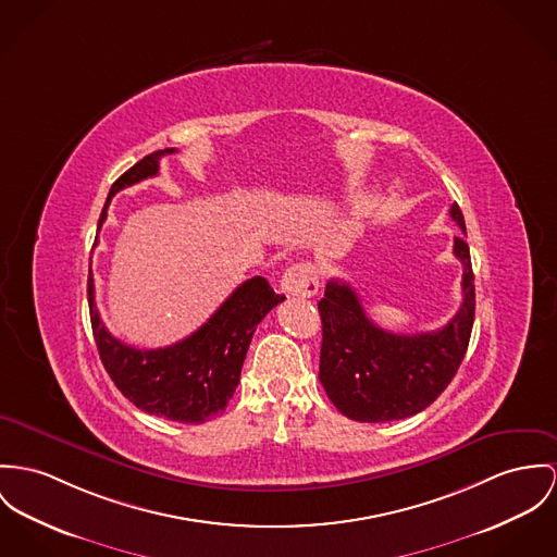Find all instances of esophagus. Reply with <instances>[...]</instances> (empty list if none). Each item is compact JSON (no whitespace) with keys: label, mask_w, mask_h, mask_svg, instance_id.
<instances>
[{"label":"esophagus","mask_w":557,"mask_h":557,"mask_svg":"<svg viewBox=\"0 0 557 557\" xmlns=\"http://www.w3.org/2000/svg\"><path fill=\"white\" fill-rule=\"evenodd\" d=\"M282 290L293 297H313L320 286V273L313 262H297L282 275Z\"/></svg>","instance_id":"1"}]
</instances>
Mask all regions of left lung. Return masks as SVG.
I'll return each instance as SVG.
<instances>
[{
	"label": "left lung",
	"instance_id": "obj_1",
	"mask_svg": "<svg viewBox=\"0 0 557 557\" xmlns=\"http://www.w3.org/2000/svg\"><path fill=\"white\" fill-rule=\"evenodd\" d=\"M467 235L458 203L449 210ZM454 255L462 260V305L438 331L396 335L375 326L358 295L342 280H331L318 302L322 318L320 382L331 403L356 422H394L432 405L458 373L471 342L474 277L471 252L454 237Z\"/></svg>",
	"mask_w": 557,
	"mask_h": 557
}]
</instances>
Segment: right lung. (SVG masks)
Instances as JSON below:
<instances>
[{
	"instance_id": "add662e5",
	"label": "right lung",
	"mask_w": 557,
	"mask_h": 557,
	"mask_svg": "<svg viewBox=\"0 0 557 557\" xmlns=\"http://www.w3.org/2000/svg\"><path fill=\"white\" fill-rule=\"evenodd\" d=\"M175 148L157 150L135 163L110 188L99 226L108 215L112 197L146 177L159 173V161ZM88 307L92 337L99 358L137 409L180 424H203L220 416L239 384L246 351L258 322L286 297L275 295L264 277L244 282L224 300L214 315L190 337L159 349H135L119 342L103 326L97 305L95 284L88 271Z\"/></svg>"
}]
</instances>
